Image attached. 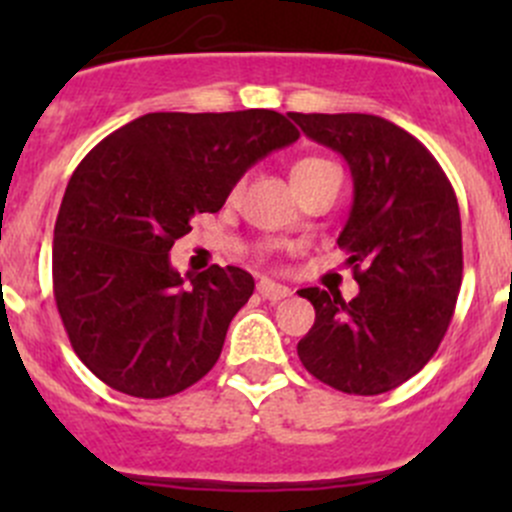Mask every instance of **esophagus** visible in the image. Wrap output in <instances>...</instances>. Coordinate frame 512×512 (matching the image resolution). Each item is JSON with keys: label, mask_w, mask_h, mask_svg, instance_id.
Listing matches in <instances>:
<instances>
[{"label": "esophagus", "mask_w": 512, "mask_h": 512, "mask_svg": "<svg viewBox=\"0 0 512 512\" xmlns=\"http://www.w3.org/2000/svg\"><path fill=\"white\" fill-rule=\"evenodd\" d=\"M257 292L262 294V299H270V302H280V299H285L292 294V289L285 287V285H277L275 280H267V277H262L260 282H257Z\"/></svg>", "instance_id": "34e87169"}]
</instances>
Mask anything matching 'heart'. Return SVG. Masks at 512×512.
Wrapping results in <instances>:
<instances>
[{
    "mask_svg": "<svg viewBox=\"0 0 512 512\" xmlns=\"http://www.w3.org/2000/svg\"><path fill=\"white\" fill-rule=\"evenodd\" d=\"M327 168H334V163H329V160L324 158H302L297 160V163L292 165V183H302V180H309L314 178L317 173H322V170ZM240 188V185H237Z\"/></svg>",
    "mask_w": 512,
    "mask_h": 512,
    "instance_id": "obj_1",
    "label": "heart"
}]
</instances>
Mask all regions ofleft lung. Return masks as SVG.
Wrapping results in <instances>:
<instances>
[{
  "instance_id": "8db88e82",
  "label": "left lung",
  "mask_w": 512,
  "mask_h": 512,
  "mask_svg": "<svg viewBox=\"0 0 512 512\" xmlns=\"http://www.w3.org/2000/svg\"><path fill=\"white\" fill-rule=\"evenodd\" d=\"M302 133L347 160L354 203L337 245L359 294L307 287L314 324L304 369L332 389L376 396L436 354L463 280L461 213L446 173L411 133L371 113H289Z\"/></svg>"
}]
</instances>
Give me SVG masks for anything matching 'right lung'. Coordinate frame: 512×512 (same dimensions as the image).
Wrapping results in <instances>:
<instances>
[{"label": "right lung", "instance_id": "add662e5", "mask_svg": "<svg viewBox=\"0 0 512 512\" xmlns=\"http://www.w3.org/2000/svg\"><path fill=\"white\" fill-rule=\"evenodd\" d=\"M299 131L267 108L146 113L79 163L54 225V297L69 342L121 394L165 399L203 379L255 280L240 267L180 277L170 247L218 213L247 168Z\"/></svg>", "mask_w": 512, "mask_h": 512}]
</instances>
